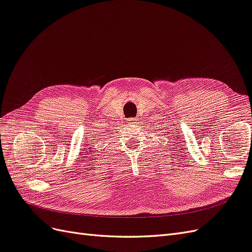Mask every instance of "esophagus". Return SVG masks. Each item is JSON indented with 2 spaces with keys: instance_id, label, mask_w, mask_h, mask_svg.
I'll return each instance as SVG.
<instances>
[{
  "instance_id": "34e87169",
  "label": "esophagus",
  "mask_w": 252,
  "mask_h": 252,
  "mask_svg": "<svg viewBox=\"0 0 252 252\" xmlns=\"http://www.w3.org/2000/svg\"><path fill=\"white\" fill-rule=\"evenodd\" d=\"M128 121H129V123H130V124H135L136 123V122H135L136 119H134V118L133 119H129Z\"/></svg>"
}]
</instances>
